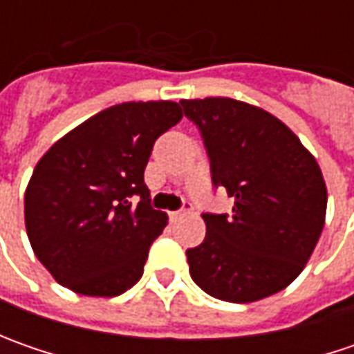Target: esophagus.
I'll return each instance as SVG.
<instances>
[{
    "label": "esophagus",
    "instance_id": "1",
    "mask_svg": "<svg viewBox=\"0 0 354 354\" xmlns=\"http://www.w3.org/2000/svg\"><path fill=\"white\" fill-rule=\"evenodd\" d=\"M191 209H193V207H191V203H187V201H185L183 207H181L179 211L169 212V214H171V221H173V218H179L181 214H187V212H191Z\"/></svg>",
    "mask_w": 354,
    "mask_h": 354
}]
</instances>
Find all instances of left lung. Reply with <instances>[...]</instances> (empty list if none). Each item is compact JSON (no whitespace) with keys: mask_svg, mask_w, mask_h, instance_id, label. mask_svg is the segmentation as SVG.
Masks as SVG:
<instances>
[{"mask_svg":"<svg viewBox=\"0 0 354 354\" xmlns=\"http://www.w3.org/2000/svg\"><path fill=\"white\" fill-rule=\"evenodd\" d=\"M201 131L214 187L232 214L205 212L207 236L187 250L203 292L250 304L297 278L325 225L327 187L315 157L278 118L232 98L181 100Z\"/></svg>","mask_w":354,"mask_h":354,"instance_id":"8db88e82","label":"left lung"}]
</instances>
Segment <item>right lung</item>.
<instances>
[{
  "label": "right lung",
  "instance_id": "obj_1",
  "mask_svg": "<svg viewBox=\"0 0 354 354\" xmlns=\"http://www.w3.org/2000/svg\"><path fill=\"white\" fill-rule=\"evenodd\" d=\"M181 118L169 100L116 104L39 159L25 191V226L35 256L61 286L114 297L140 281L167 225L151 207L143 171L157 138Z\"/></svg>",
  "mask_w": 354,
  "mask_h": 354
}]
</instances>
